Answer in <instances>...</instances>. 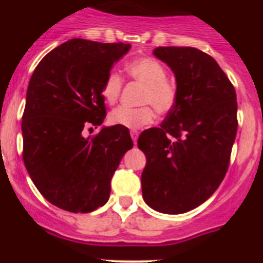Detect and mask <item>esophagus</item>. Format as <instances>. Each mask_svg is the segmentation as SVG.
I'll return each mask as SVG.
<instances>
[{"label":"esophagus","mask_w":263,"mask_h":263,"mask_svg":"<svg viewBox=\"0 0 263 263\" xmlns=\"http://www.w3.org/2000/svg\"><path fill=\"white\" fill-rule=\"evenodd\" d=\"M131 137H132V141H134V144H136L137 139H139V132H137L136 129H132V131H131Z\"/></svg>","instance_id":"1"}]
</instances>
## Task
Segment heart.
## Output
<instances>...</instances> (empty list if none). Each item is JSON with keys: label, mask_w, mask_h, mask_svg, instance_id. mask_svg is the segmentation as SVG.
Segmentation results:
<instances>
[{"label": "heart", "mask_w": 263, "mask_h": 263, "mask_svg": "<svg viewBox=\"0 0 263 263\" xmlns=\"http://www.w3.org/2000/svg\"><path fill=\"white\" fill-rule=\"evenodd\" d=\"M126 72L132 80L144 85L141 91L142 107L131 108L121 105L113 109L109 121L117 126L126 128H140L151 123L155 119V110L166 113L176 105L178 91L176 85L166 79V70L159 61L150 57H141L126 65ZM123 80L116 71H110L103 82L102 95L109 104L116 103L122 90Z\"/></svg>", "instance_id": "1"}]
</instances>
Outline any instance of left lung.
<instances>
[{"mask_svg": "<svg viewBox=\"0 0 263 263\" xmlns=\"http://www.w3.org/2000/svg\"><path fill=\"white\" fill-rule=\"evenodd\" d=\"M154 55L176 76L178 98L160 127L142 132L144 201L163 214L205 202L229 166L237 135V95L216 61L192 47H158Z\"/></svg>", "mask_w": 263, "mask_h": 263, "instance_id": "8db88e82", "label": "left lung"}]
</instances>
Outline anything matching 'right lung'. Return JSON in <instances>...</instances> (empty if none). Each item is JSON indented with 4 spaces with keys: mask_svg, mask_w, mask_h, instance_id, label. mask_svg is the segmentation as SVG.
Instances as JSON below:
<instances>
[{
    "mask_svg": "<svg viewBox=\"0 0 263 263\" xmlns=\"http://www.w3.org/2000/svg\"><path fill=\"white\" fill-rule=\"evenodd\" d=\"M129 48L70 39L50 50L29 81L21 122L24 164L43 197L62 210L91 213L105 205L110 179L134 146L128 129L117 124L84 136L104 121L103 82Z\"/></svg>",
    "mask_w": 263,
    "mask_h": 263,
    "instance_id": "add662e5",
    "label": "right lung"
}]
</instances>
